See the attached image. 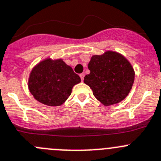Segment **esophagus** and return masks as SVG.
<instances>
[{"label":"esophagus","mask_w":161,"mask_h":161,"mask_svg":"<svg viewBox=\"0 0 161 161\" xmlns=\"http://www.w3.org/2000/svg\"><path fill=\"white\" fill-rule=\"evenodd\" d=\"M79 76H80V78H81V80L83 81V79H84V76H85V75H84V73L80 74V75H79Z\"/></svg>","instance_id":"obj_1"}]
</instances>
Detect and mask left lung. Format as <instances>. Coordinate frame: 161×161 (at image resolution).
<instances>
[{
	"label": "left lung",
	"instance_id": "left-lung-1",
	"mask_svg": "<svg viewBox=\"0 0 161 161\" xmlns=\"http://www.w3.org/2000/svg\"><path fill=\"white\" fill-rule=\"evenodd\" d=\"M88 68L91 73L84 77V82L104 106L120 103L130 92L134 82V70L120 53L108 51L103 55H93Z\"/></svg>",
	"mask_w": 161,
	"mask_h": 161
}]
</instances>
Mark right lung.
<instances>
[{"mask_svg":"<svg viewBox=\"0 0 161 161\" xmlns=\"http://www.w3.org/2000/svg\"><path fill=\"white\" fill-rule=\"evenodd\" d=\"M81 79L64 60L47 58L33 67L28 78V89L40 103L59 106L68 98L72 88Z\"/></svg>","mask_w":161,"mask_h":161,"instance_id":"obj_1","label":"right lung"}]
</instances>
